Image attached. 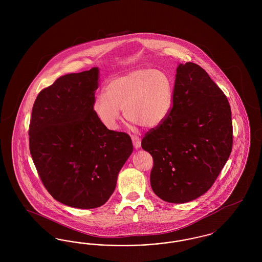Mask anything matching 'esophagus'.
I'll use <instances>...</instances> for the list:
<instances>
[{
	"mask_svg": "<svg viewBox=\"0 0 262 262\" xmlns=\"http://www.w3.org/2000/svg\"><path fill=\"white\" fill-rule=\"evenodd\" d=\"M132 140H133V144H134V147L136 149H138L140 147V144H141V140L138 137H132Z\"/></svg>",
	"mask_w": 262,
	"mask_h": 262,
	"instance_id": "obj_1",
	"label": "esophagus"
}]
</instances>
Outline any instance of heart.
I'll use <instances>...</instances> for the list:
<instances>
[{"instance_id":"1","label":"heart","mask_w":262,"mask_h":262,"mask_svg":"<svg viewBox=\"0 0 262 262\" xmlns=\"http://www.w3.org/2000/svg\"><path fill=\"white\" fill-rule=\"evenodd\" d=\"M174 82L166 72L138 69L112 79L106 93L93 101V112L110 130L119 128L122 110L134 125L156 128L168 119L173 109Z\"/></svg>"}]
</instances>
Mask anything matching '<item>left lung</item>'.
Returning <instances> with one entry per match:
<instances>
[{
    "mask_svg": "<svg viewBox=\"0 0 262 262\" xmlns=\"http://www.w3.org/2000/svg\"><path fill=\"white\" fill-rule=\"evenodd\" d=\"M141 146L153 158L151 187L164 201L188 202L212 187L233 147L232 113L199 64H179L171 114L144 135Z\"/></svg>",
    "mask_w": 262,
    "mask_h": 262,
    "instance_id": "1",
    "label": "left lung"
}]
</instances>
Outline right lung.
Returning a JSON list of instances; mask_svg holds the SVG:
<instances>
[{
  "label": "right lung",
  "mask_w": 262,
  "mask_h": 262,
  "mask_svg": "<svg viewBox=\"0 0 262 262\" xmlns=\"http://www.w3.org/2000/svg\"><path fill=\"white\" fill-rule=\"evenodd\" d=\"M98 69L59 77L42 89L29 124V150L42 184L62 204L96 208L112 195L133 152L130 137L93 112Z\"/></svg>",
  "instance_id": "right-lung-1"
}]
</instances>
